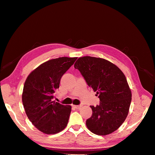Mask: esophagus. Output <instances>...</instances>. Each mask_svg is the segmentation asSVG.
I'll return each mask as SVG.
<instances>
[{"label": "esophagus", "mask_w": 155, "mask_h": 155, "mask_svg": "<svg viewBox=\"0 0 155 155\" xmlns=\"http://www.w3.org/2000/svg\"><path fill=\"white\" fill-rule=\"evenodd\" d=\"M82 106H83L82 105H73V107L75 108V109H80V108H81Z\"/></svg>", "instance_id": "1"}]
</instances>
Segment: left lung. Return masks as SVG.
I'll return each instance as SVG.
<instances>
[{"label":"left lung","mask_w":155,"mask_h":155,"mask_svg":"<svg viewBox=\"0 0 155 155\" xmlns=\"http://www.w3.org/2000/svg\"><path fill=\"white\" fill-rule=\"evenodd\" d=\"M74 68L100 100L99 105L91 106L92 114L86 121L87 128L97 135L114 132L127 116L132 97L124 74L109 61L91 56L79 58Z\"/></svg>","instance_id":"1"}]
</instances>
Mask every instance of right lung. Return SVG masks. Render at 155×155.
Listing matches in <instances>:
<instances>
[{"instance_id": "1", "label": "right lung", "mask_w": 155, "mask_h": 155, "mask_svg": "<svg viewBox=\"0 0 155 155\" xmlns=\"http://www.w3.org/2000/svg\"><path fill=\"white\" fill-rule=\"evenodd\" d=\"M76 59L67 57L50 59L33 70L26 79L22 104L28 118L42 133H58L68 124L71 106L55 102L53 97L63 75Z\"/></svg>"}]
</instances>
